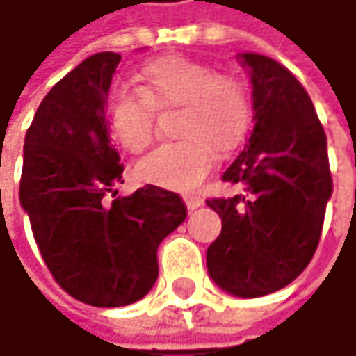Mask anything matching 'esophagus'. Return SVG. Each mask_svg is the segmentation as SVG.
Segmentation results:
<instances>
[{"mask_svg": "<svg viewBox=\"0 0 356 356\" xmlns=\"http://www.w3.org/2000/svg\"><path fill=\"white\" fill-rule=\"evenodd\" d=\"M183 201H185V204H187V209L189 211H195V209H199L202 204V199L201 197H197V195H185L183 197Z\"/></svg>", "mask_w": 356, "mask_h": 356, "instance_id": "obj_1", "label": "esophagus"}]
</instances>
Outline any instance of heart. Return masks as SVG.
Listing matches in <instances>:
<instances>
[{"label": "heart", "mask_w": 356, "mask_h": 356, "mask_svg": "<svg viewBox=\"0 0 356 356\" xmlns=\"http://www.w3.org/2000/svg\"><path fill=\"white\" fill-rule=\"evenodd\" d=\"M138 90L120 88L108 102L112 136L138 154L155 138V108L181 106L179 136L138 163L141 181L171 191L197 189L218 161V147L228 152L244 140L252 122V98L234 76L185 56H163L136 76Z\"/></svg>", "instance_id": "heart-1"}]
</instances>
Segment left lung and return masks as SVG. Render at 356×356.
Masks as SVG:
<instances>
[{
  "instance_id": "8db88e82",
  "label": "left lung",
  "mask_w": 356,
  "mask_h": 356,
  "mask_svg": "<svg viewBox=\"0 0 356 356\" xmlns=\"http://www.w3.org/2000/svg\"><path fill=\"white\" fill-rule=\"evenodd\" d=\"M240 58L250 70L254 128L222 173L238 191L207 199L222 218L207 268L228 293L260 298L286 288L312 262L333 179L323 126L300 80L270 56Z\"/></svg>"
}]
</instances>
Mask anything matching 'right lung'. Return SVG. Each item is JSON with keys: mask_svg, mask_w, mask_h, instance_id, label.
<instances>
[{"mask_svg": "<svg viewBox=\"0 0 356 356\" xmlns=\"http://www.w3.org/2000/svg\"><path fill=\"white\" fill-rule=\"evenodd\" d=\"M122 56L96 53L56 82L25 136L19 201L60 288L94 307L141 300L157 280V248L185 220L177 193L124 183L106 98Z\"/></svg>", "mask_w": 356, "mask_h": 356, "instance_id": "add662e5", "label": "right lung"}]
</instances>
